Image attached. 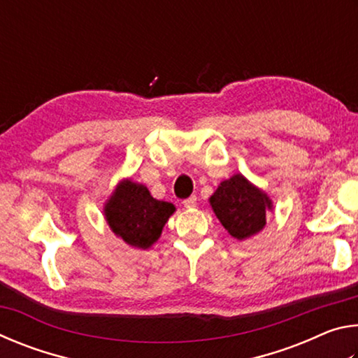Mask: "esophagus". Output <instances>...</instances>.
<instances>
[{"label": "esophagus", "mask_w": 358, "mask_h": 358, "mask_svg": "<svg viewBox=\"0 0 358 358\" xmlns=\"http://www.w3.org/2000/svg\"><path fill=\"white\" fill-rule=\"evenodd\" d=\"M183 205L186 208H194L197 205V196H191L183 201Z\"/></svg>", "instance_id": "1"}]
</instances>
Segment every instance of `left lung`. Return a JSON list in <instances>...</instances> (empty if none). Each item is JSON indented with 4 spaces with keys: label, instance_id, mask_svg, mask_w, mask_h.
<instances>
[{
    "label": "left lung",
    "instance_id": "1",
    "mask_svg": "<svg viewBox=\"0 0 358 358\" xmlns=\"http://www.w3.org/2000/svg\"><path fill=\"white\" fill-rule=\"evenodd\" d=\"M210 203L217 220L237 240H245L262 230L266 211L271 210L266 194L252 186L243 175H234L222 181L210 197Z\"/></svg>",
    "mask_w": 358,
    "mask_h": 358
}]
</instances>
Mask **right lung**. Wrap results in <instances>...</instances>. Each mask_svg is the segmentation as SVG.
I'll list each match as a JSON object with an SVG mask.
<instances>
[{
    "instance_id": "obj_1",
    "label": "right lung",
    "mask_w": 358,
    "mask_h": 358,
    "mask_svg": "<svg viewBox=\"0 0 358 358\" xmlns=\"http://www.w3.org/2000/svg\"><path fill=\"white\" fill-rule=\"evenodd\" d=\"M175 211L173 203L156 201L143 185L121 181L106 205L108 226L126 243L148 250Z\"/></svg>"
}]
</instances>
